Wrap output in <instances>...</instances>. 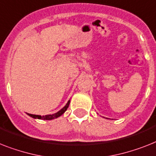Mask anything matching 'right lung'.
I'll return each instance as SVG.
<instances>
[{
	"instance_id": "obj_1",
	"label": "right lung",
	"mask_w": 156,
	"mask_h": 156,
	"mask_svg": "<svg viewBox=\"0 0 156 156\" xmlns=\"http://www.w3.org/2000/svg\"><path fill=\"white\" fill-rule=\"evenodd\" d=\"M69 100L68 101V102L66 103L65 107H63L62 110L57 112L55 114H53V115H32V114H28V115H30V117L34 118V119H44V120H51V119H56V118L59 117L61 115H62L64 112L67 110V108L69 107Z\"/></svg>"
}]
</instances>
